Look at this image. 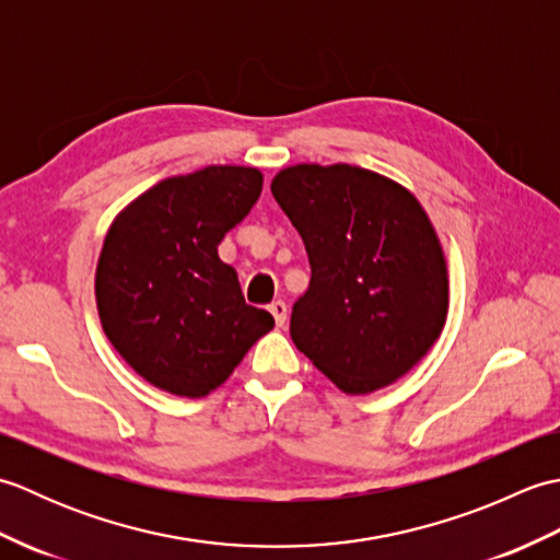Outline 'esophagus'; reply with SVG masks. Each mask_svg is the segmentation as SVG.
Segmentation results:
<instances>
[{
    "label": "esophagus",
    "instance_id": "34e87169",
    "mask_svg": "<svg viewBox=\"0 0 560 560\" xmlns=\"http://www.w3.org/2000/svg\"><path fill=\"white\" fill-rule=\"evenodd\" d=\"M269 313L273 315V319H277V327H283L287 325V317H289V305L283 301H273L269 305Z\"/></svg>",
    "mask_w": 560,
    "mask_h": 560
}]
</instances>
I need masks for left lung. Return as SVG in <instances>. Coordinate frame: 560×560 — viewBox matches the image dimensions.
<instances>
[{
    "mask_svg": "<svg viewBox=\"0 0 560 560\" xmlns=\"http://www.w3.org/2000/svg\"><path fill=\"white\" fill-rule=\"evenodd\" d=\"M271 195L313 269L293 305L295 347L347 395L397 383L431 351L450 305L445 253L421 201L349 163L289 165Z\"/></svg>",
    "mask_w": 560,
    "mask_h": 560,
    "instance_id": "obj_1",
    "label": "left lung"
}]
</instances>
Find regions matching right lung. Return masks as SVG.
<instances>
[{
  "label": "right lung",
  "mask_w": 560,
  "mask_h": 560,
  "mask_svg": "<svg viewBox=\"0 0 560 560\" xmlns=\"http://www.w3.org/2000/svg\"><path fill=\"white\" fill-rule=\"evenodd\" d=\"M261 183L247 165H207L149 187L110 223L96 265L98 317L149 385L207 397L273 329V317L245 303L237 271L219 257Z\"/></svg>",
  "instance_id": "add662e5"
}]
</instances>
